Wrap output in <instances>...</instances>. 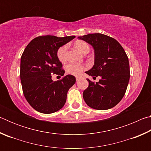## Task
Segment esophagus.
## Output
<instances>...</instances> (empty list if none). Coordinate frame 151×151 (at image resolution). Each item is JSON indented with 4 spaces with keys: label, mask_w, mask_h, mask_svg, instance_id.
<instances>
[{
    "label": "esophagus",
    "mask_w": 151,
    "mask_h": 151,
    "mask_svg": "<svg viewBox=\"0 0 151 151\" xmlns=\"http://www.w3.org/2000/svg\"><path fill=\"white\" fill-rule=\"evenodd\" d=\"M80 79H81V78H80V77H76V82H78V81H80Z\"/></svg>",
    "instance_id": "34e87169"
}]
</instances>
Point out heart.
Wrapping results in <instances>:
<instances>
[{"instance_id": "b5f03b06", "label": "heart", "mask_w": 151, "mask_h": 151, "mask_svg": "<svg viewBox=\"0 0 151 151\" xmlns=\"http://www.w3.org/2000/svg\"><path fill=\"white\" fill-rule=\"evenodd\" d=\"M75 46L76 49H77L79 52L82 54L85 55V53L88 52L90 48L88 44L84 41H77L75 42ZM68 49V45H63L62 47L58 48L57 51V57L60 62L64 63L66 60V51ZM84 70L83 66L81 65H78V64H73L70 63L68 64L66 66V71L67 73L71 75L74 76H79L83 72Z\"/></svg>"}]
</instances>
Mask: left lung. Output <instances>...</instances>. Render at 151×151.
<instances>
[{
  "label": "left lung",
  "mask_w": 151,
  "mask_h": 151,
  "mask_svg": "<svg viewBox=\"0 0 151 151\" xmlns=\"http://www.w3.org/2000/svg\"><path fill=\"white\" fill-rule=\"evenodd\" d=\"M94 48V65L86 73L101 76L98 83L89 79L88 88L83 92V99L91 108L107 110L116 106L127 91L130 78L129 58L119 42L112 37L94 33L78 37Z\"/></svg>",
  "instance_id": "1"
}]
</instances>
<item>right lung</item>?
Instances as JSON below:
<instances>
[{
    "label": "right lung",
    "instance_id": "1",
    "mask_svg": "<svg viewBox=\"0 0 151 151\" xmlns=\"http://www.w3.org/2000/svg\"><path fill=\"white\" fill-rule=\"evenodd\" d=\"M75 38L41 36L32 40L25 48L20 58V77L25 98L37 111L50 114L65 105L68 91L76 78L68 75L54 82L51 74L64 75L57 51Z\"/></svg>",
    "mask_w": 151,
    "mask_h": 151
}]
</instances>
